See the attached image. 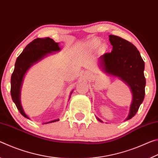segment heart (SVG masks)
<instances>
[{
  "instance_id": "obj_1",
  "label": "heart",
  "mask_w": 158,
  "mask_h": 158,
  "mask_svg": "<svg viewBox=\"0 0 158 158\" xmlns=\"http://www.w3.org/2000/svg\"><path fill=\"white\" fill-rule=\"evenodd\" d=\"M100 44V42L98 40H95L93 41V47H98Z\"/></svg>"
}]
</instances>
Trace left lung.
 Returning <instances> with one entry per match:
<instances>
[{
  "mask_svg": "<svg viewBox=\"0 0 158 158\" xmlns=\"http://www.w3.org/2000/svg\"><path fill=\"white\" fill-rule=\"evenodd\" d=\"M109 37L113 49L101 56L100 63L106 73L118 77L130 87L133 98L127 118L129 120L137 114L145 96L144 62L139 52L131 42L114 35Z\"/></svg>",
  "mask_w": 158,
  "mask_h": 158,
  "instance_id": "8db88e82",
  "label": "left lung"
}]
</instances>
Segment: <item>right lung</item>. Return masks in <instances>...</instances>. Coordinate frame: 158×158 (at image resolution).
Wrapping results in <instances>:
<instances>
[{"label": "right lung", "mask_w": 158, "mask_h": 158, "mask_svg": "<svg viewBox=\"0 0 158 158\" xmlns=\"http://www.w3.org/2000/svg\"><path fill=\"white\" fill-rule=\"evenodd\" d=\"M60 49L58 43L55 42L53 39L49 37L37 38L30 42L25 47L22 53L17 57L15 69L11 77L10 93L16 106L21 114L24 117L29 118L23 111L20 103V89L24 74L33 63L40 60L44 56L53 52H58ZM58 121L59 120H55L47 123Z\"/></svg>", "instance_id": "add662e5"}]
</instances>
